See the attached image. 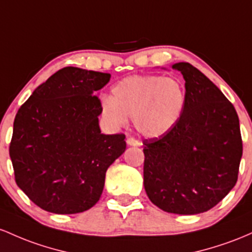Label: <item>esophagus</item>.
Returning a JSON list of instances; mask_svg holds the SVG:
<instances>
[{"label": "esophagus", "mask_w": 252, "mask_h": 252, "mask_svg": "<svg viewBox=\"0 0 252 252\" xmlns=\"http://www.w3.org/2000/svg\"><path fill=\"white\" fill-rule=\"evenodd\" d=\"M127 145H129V146H140V143L137 139H134V138H128V139H127Z\"/></svg>", "instance_id": "obj_1"}]
</instances>
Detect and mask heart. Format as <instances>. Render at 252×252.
I'll return each instance as SVG.
<instances>
[{
  "label": "heart",
  "instance_id": "heart-1",
  "mask_svg": "<svg viewBox=\"0 0 252 252\" xmlns=\"http://www.w3.org/2000/svg\"><path fill=\"white\" fill-rule=\"evenodd\" d=\"M186 106V90L177 80L163 76H131L118 82L112 97L101 101L104 118L114 126L134 119L146 137H160L179 123Z\"/></svg>",
  "mask_w": 252,
  "mask_h": 252
}]
</instances>
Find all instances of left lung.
Masks as SVG:
<instances>
[{"instance_id": "1", "label": "left lung", "mask_w": 252, "mask_h": 252, "mask_svg": "<svg viewBox=\"0 0 252 252\" xmlns=\"http://www.w3.org/2000/svg\"><path fill=\"white\" fill-rule=\"evenodd\" d=\"M182 117L168 133L144 139V187L168 213L197 214L218 205L238 180L243 141L233 104L189 63Z\"/></svg>"}]
</instances>
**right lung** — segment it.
Listing matches in <instances>:
<instances>
[{
  "instance_id": "add662e5",
  "label": "right lung",
  "mask_w": 252,
  "mask_h": 252,
  "mask_svg": "<svg viewBox=\"0 0 252 252\" xmlns=\"http://www.w3.org/2000/svg\"><path fill=\"white\" fill-rule=\"evenodd\" d=\"M109 73L66 66L36 88L14 120L9 156L19 188L56 214H75L100 200L108 166L125 134H103L96 95Z\"/></svg>"
}]
</instances>
